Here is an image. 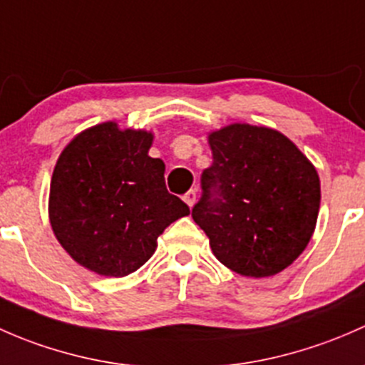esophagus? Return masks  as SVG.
<instances>
[{"mask_svg":"<svg viewBox=\"0 0 365 365\" xmlns=\"http://www.w3.org/2000/svg\"><path fill=\"white\" fill-rule=\"evenodd\" d=\"M182 200L186 202V204L190 205V207H193V204H195V202H197V191H195V190H190V191H187L186 195H184Z\"/></svg>","mask_w":365,"mask_h":365,"instance_id":"esophagus-1","label":"esophagus"}]
</instances>
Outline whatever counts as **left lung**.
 <instances>
[{
  "label": "left lung",
  "mask_w": 365,
  "mask_h": 365,
  "mask_svg": "<svg viewBox=\"0 0 365 365\" xmlns=\"http://www.w3.org/2000/svg\"><path fill=\"white\" fill-rule=\"evenodd\" d=\"M212 165L191 209L217 260L240 276H274L306 250L320 209V179L292 140L265 126L209 135Z\"/></svg>",
  "instance_id": "obj_1"
}]
</instances>
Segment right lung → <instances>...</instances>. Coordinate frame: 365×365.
Wrapping results in <instances>:
<instances>
[{
  "instance_id": "1",
  "label": "right lung",
  "mask_w": 365,
  "mask_h": 365,
  "mask_svg": "<svg viewBox=\"0 0 365 365\" xmlns=\"http://www.w3.org/2000/svg\"><path fill=\"white\" fill-rule=\"evenodd\" d=\"M153 135L103 123L73 138L56 163L48 217L77 264L108 277L140 269L158 235L190 207L165 186Z\"/></svg>"
}]
</instances>
